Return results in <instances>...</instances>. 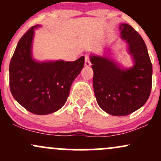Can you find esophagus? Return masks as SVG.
I'll return each mask as SVG.
<instances>
[{"mask_svg":"<svg viewBox=\"0 0 161 161\" xmlns=\"http://www.w3.org/2000/svg\"><path fill=\"white\" fill-rule=\"evenodd\" d=\"M85 66H91V62H90L89 56L88 54H86L85 56Z\"/></svg>","mask_w":161,"mask_h":161,"instance_id":"obj_1","label":"esophagus"}]
</instances>
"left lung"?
Returning a JSON list of instances; mask_svg holds the SVG:
<instances>
[{"label": "left lung", "mask_w": 161, "mask_h": 161, "mask_svg": "<svg viewBox=\"0 0 161 161\" xmlns=\"http://www.w3.org/2000/svg\"><path fill=\"white\" fill-rule=\"evenodd\" d=\"M134 66L121 69L106 57L91 56L93 87L100 108L113 116H126L145 104L152 87V64L143 38L131 25L119 26Z\"/></svg>", "instance_id": "obj_1"}]
</instances>
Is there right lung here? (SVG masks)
<instances>
[{
    "label": "right lung",
    "instance_id": "obj_1",
    "mask_svg": "<svg viewBox=\"0 0 161 161\" xmlns=\"http://www.w3.org/2000/svg\"><path fill=\"white\" fill-rule=\"evenodd\" d=\"M22 36L10 63V88L13 97L28 111L52 114L65 104L70 87L85 64V57L73 62L38 63L32 57L34 29Z\"/></svg>",
    "mask_w": 161,
    "mask_h": 161
}]
</instances>
